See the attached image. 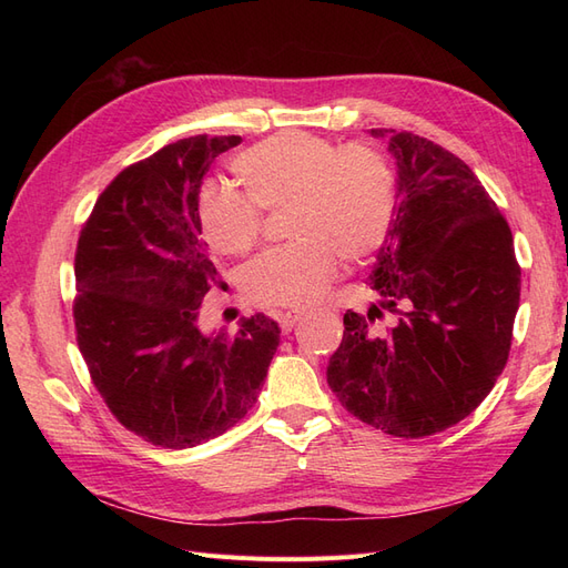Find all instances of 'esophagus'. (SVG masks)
Segmentation results:
<instances>
[{"label": "esophagus", "instance_id": "1", "mask_svg": "<svg viewBox=\"0 0 568 568\" xmlns=\"http://www.w3.org/2000/svg\"><path fill=\"white\" fill-rule=\"evenodd\" d=\"M298 320H303V313H296V311H294V313H282V315H277V322H280L284 334L294 329V324H296Z\"/></svg>", "mask_w": 568, "mask_h": 568}]
</instances>
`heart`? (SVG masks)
<instances>
[{"label":"heart","mask_w":568,"mask_h":568,"mask_svg":"<svg viewBox=\"0 0 568 568\" xmlns=\"http://www.w3.org/2000/svg\"><path fill=\"white\" fill-rule=\"evenodd\" d=\"M244 192L211 184L199 217L220 255H246L263 236V214L286 213L294 244L270 251L242 274L257 307H305L320 301L338 272V257L363 265L382 251L395 217V175L372 144L336 146L324 136L284 130L244 149L234 161Z\"/></svg>","instance_id":"1"}]
</instances>
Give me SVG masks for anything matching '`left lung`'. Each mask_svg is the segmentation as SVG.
<instances>
[{"instance_id": "obj_1", "label": "left lung", "mask_w": 568, "mask_h": 568, "mask_svg": "<svg viewBox=\"0 0 568 568\" xmlns=\"http://www.w3.org/2000/svg\"><path fill=\"white\" fill-rule=\"evenodd\" d=\"M372 134L398 165L393 227L369 274L382 303L343 315L326 384L359 422L424 438L471 415L503 374L521 267L467 163L407 130Z\"/></svg>"}]
</instances>
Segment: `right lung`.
<instances>
[{
	"label": "right lung",
	"instance_id": "add662e5",
	"mask_svg": "<svg viewBox=\"0 0 568 568\" xmlns=\"http://www.w3.org/2000/svg\"><path fill=\"white\" fill-rule=\"evenodd\" d=\"M242 136L196 134L111 180L75 248V338L92 384L128 432L194 448L246 417L280 326L265 315L203 334V296L225 286L201 239L199 192L211 163Z\"/></svg>",
	"mask_w": 568,
	"mask_h": 568
}]
</instances>
